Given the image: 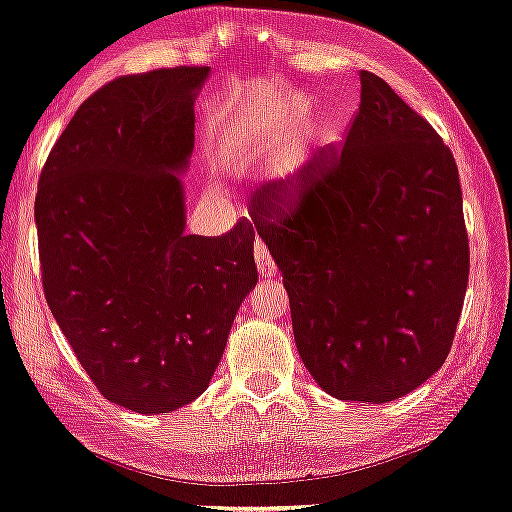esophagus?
I'll list each match as a JSON object with an SVG mask.
<instances>
[{
	"label": "esophagus",
	"instance_id": "1",
	"mask_svg": "<svg viewBox=\"0 0 512 512\" xmlns=\"http://www.w3.org/2000/svg\"><path fill=\"white\" fill-rule=\"evenodd\" d=\"M255 262H257V271L259 276H262L264 280H271L276 278V262H273L269 250H266V246L262 241L255 243Z\"/></svg>",
	"mask_w": 512,
	"mask_h": 512
}]
</instances>
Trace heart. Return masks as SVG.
<instances>
[{"label":"heart","instance_id":"obj_1","mask_svg":"<svg viewBox=\"0 0 512 512\" xmlns=\"http://www.w3.org/2000/svg\"><path fill=\"white\" fill-rule=\"evenodd\" d=\"M315 137H317L319 144H324V147H331V144L338 140V126H335L331 119H322L315 128Z\"/></svg>","mask_w":512,"mask_h":512}]
</instances>
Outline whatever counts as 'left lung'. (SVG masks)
Returning a JSON list of instances; mask_svg holds the SVG:
<instances>
[{"label": "left lung", "mask_w": 512, "mask_h": 512, "mask_svg": "<svg viewBox=\"0 0 512 512\" xmlns=\"http://www.w3.org/2000/svg\"><path fill=\"white\" fill-rule=\"evenodd\" d=\"M253 202L282 273L305 368L338 400L381 404L430 379L451 352L469 239L451 149L375 73L342 151L305 167L299 204Z\"/></svg>", "instance_id": "obj_1"}]
</instances>
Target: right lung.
Returning <instances> with one entry per match:
<instances>
[{"label":"right lung","instance_id":"add662e5","mask_svg":"<svg viewBox=\"0 0 512 512\" xmlns=\"http://www.w3.org/2000/svg\"><path fill=\"white\" fill-rule=\"evenodd\" d=\"M209 66L112 80L80 105L36 193L45 299L105 400L170 414L207 391L257 285L255 230L186 234L195 98Z\"/></svg>","mask_w":512,"mask_h":512}]
</instances>
